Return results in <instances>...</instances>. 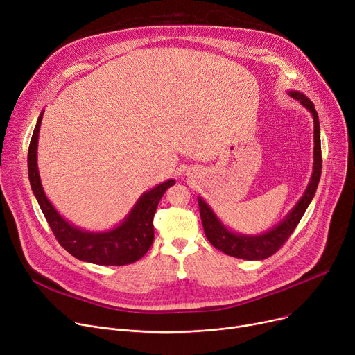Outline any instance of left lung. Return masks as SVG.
I'll return each instance as SVG.
<instances>
[{
  "instance_id": "left-lung-1",
  "label": "left lung",
  "mask_w": 355,
  "mask_h": 355,
  "mask_svg": "<svg viewBox=\"0 0 355 355\" xmlns=\"http://www.w3.org/2000/svg\"><path fill=\"white\" fill-rule=\"evenodd\" d=\"M289 95L300 101L313 116V171L308 187L301 197V200L296 202V206L289 211V214L275 226L272 230L259 234V236H246V234H237L234 232H230L223 223L217 218V216L213 213L209 204L204 201L201 197H198V207H200V216L202 221L204 233L209 239L210 243L226 253L229 256L245 259V260H263L275 254L285 241L289 239V236L296 229L297 223L301 221L304 213L306 211L309 202L312 201L316 187L321 178V170H322V157H321V134H320V119L318 114L313 107V103L300 92H289Z\"/></svg>"
}]
</instances>
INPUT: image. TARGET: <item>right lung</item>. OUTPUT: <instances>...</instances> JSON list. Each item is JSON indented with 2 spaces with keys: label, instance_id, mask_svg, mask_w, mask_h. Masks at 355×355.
Segmentation results:
<instances>
[{
  "label": "right lung",
  "instance_id": "1",
  "mask_svg": "<svg viewBox=\"0 0 355 355\" xmlns=\"http://www.w3.org/2000/svg\"><path fill=\"white\" fill-rule=\"evenodd\" d=\"M43 119V112L37 119V125L28 146V178L31 190L39 201V206L49 226L63 249L79 260L103 266H123L139 260L151 248L154 241V214L158 202L166 189L175 184L168 180L153 190L144 193L134 209L121 225L109 232L93 233L82 230L64 220L53 204L47 200L42 187L39 166H37V144Z\"/></svg>",
  "mask_w": 355,
  "mask_h": 355
}]
</instances>
